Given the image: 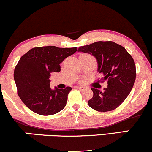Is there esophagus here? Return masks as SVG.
Masks as SVG:
<instances>
[{
	"mask_svg": "<svg viewBox=\"0 0 152 152\" xmlns=\"http://www.w3.org/2000/svg\"><path fill=\"white\" fill-rule=\"evenodd\" d=\"M76 88L78 89H79L80 91H84L86 90V87H83V86H76Z\"/></svg>",
	"mask_w": 152,
	"mask_h": 152,
	"instance_id": "1",
	"label": "esophagus"
}]
</instances>
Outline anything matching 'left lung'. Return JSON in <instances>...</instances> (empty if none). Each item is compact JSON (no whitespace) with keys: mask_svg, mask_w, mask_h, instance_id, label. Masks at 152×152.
Segmentation results:
<instances>
[{"mask_svg":"<svg viewBox=\"0 0 152 152\" xmlns=\"http://www.w3.org/2000/svg\"><path fill=\"white\" fill-rule=\"evenodd\" d=\"M78 51L93 55L98 64L97 71L103 76L99 81H108L104 92L91 88L94 96L88 106L101 112L116 109L128 96L135 82L136 66L132 56L113 41H97L81 46Z\"/></svg>","mask_w":152,"mask_h":152,"instance_id":"8db88e82","label":"left lung"}]
</instances>
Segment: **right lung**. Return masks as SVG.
I'll list each match as a JSON object with an SVG mask.
<instances>
[{
    "label": "right lung",
    "instance_id": "obj_1",
    "mask_svg": "<svg viewBox=\"0 0 152 152\" xmlns=\"http://www.w3.org/2000/svg\"><path fill=\"white\" fill-rule=\"evenodd\" d=\"M77 48L42 46L32 48L22 56L14 70L18 94L24 104L36 114L50 116L65 107L71 88L50 87V74L60 72V64L73 55Z\"/></svg>",
    "mask_w": 152,
    "mask_h": 152
}]
</instances>
